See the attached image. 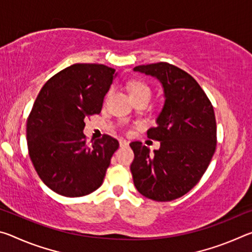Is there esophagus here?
Listing matches in <instances>:
<instances>
[{"label": "esophagus", "instance_id": "1", "mask_svg": "<svg viewBox=\"0 0 252 252\" xmlns=\"http://www.w3.org/2000/svg\"><path fill=\"white\" fill-rule=\"evenodd\" d=\"M119 143H120V147H127L129 146V141H126L125 139L119 140Z\"/></svg>", "mask_w": 252, "mask_h": 252}]
</instances>
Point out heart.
I'll list each match as a JSON object with an SVG mask.
<instances>
[{"label": "heart", "mask_w": 252, "mask_h": 252, "mask_svg": "<svg viewBox=\"0 0 252 252\" xmlns=\"http://www.w3.org/2000/svg\"><path fill=\"white\" fill-rule=\"evenodd\" d=\"M127 88H129V92L132 96V99H135V97L139 96H144L147 95L150 97L151 96V89L149 85L143 82V81L140 80H133L127 84ZM111 94V91L108 92V96Z\"/></svg>", "instance_id": "obj_1"}]
</instances>
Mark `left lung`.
<instances>
[{
	"label": "left lung",
	"mask_w": 252,
	"mask_h": 252,
	"mask_svg": "<svg viewBox=\"0 0 252 252\" xmlns=\"http://www.w3.org/2000/svg\"><path fill=\"white\" fill-rule=\"evenodd\" d=\"M133 71L159 80L165 97L157 126L147 132L160 141L159 150L130 143L134 186L146 198L171 201L189 192L209 167L217 146L215 111L197 81L178 66L159 62Z\"/></svg>",
	"instance_id": "obj_1"
}]
</instances>
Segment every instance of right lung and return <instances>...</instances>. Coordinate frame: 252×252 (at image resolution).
<instances>
[{
  "mask_svg": "<svg viewBox=\"0 0 252 252\" xmlns=\"http://www.w3.org/2000/svg\"><path fill=\"white\" fill-rule=\"evenodd\" d=\"M116 70L76 63L53 75L41 89L27 122L29 156L39 177L64 197H82L99 188L119 148L104 134L85 142L84 119L101 112Z\"/></svg>",
  "mask_w": 252,
  "mask_h": 252,
  "instance_id": "add662e5",
  "label": "right lung"
}]
</instances>
